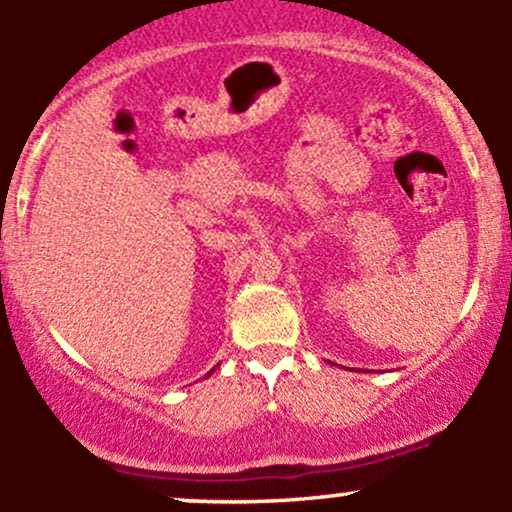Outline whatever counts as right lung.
I'll return each mask as SVG.
<instances>
[{"mask_svg": "<svg viewBox=\"0 0 512 512\" xmlns=\"http://www.w3.org/2000/svg\"><path fill=\"white\" fill-rule=\"evenodd\" d=\"M214 368H217V366H214ZM214 368H212V371H214ZM212 371H210V373H207V376H212Z\"/></svg>", "mask_w": 512, "mask_h": 512, "instance_id": "obj_1", "label": "right lung"}]
</instances>
